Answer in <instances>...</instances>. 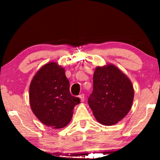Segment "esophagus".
<instances>
[{"mask_svg": "<svg viewBox=\"0 0 160 160\" xmlns=\"http://www.w3.org/2000/svg\"><path fill=\"white\" fill-rule=\"evenodd\" d=\"M79 97H80L81 102H84V100H85V94H80V95H79Z\"/></svg>", "mask_w": 160, "mask_h": 160, "instance_id": "obj_1", "label": "esophagus"}]
</instances>
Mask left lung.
Masks as SVG:
<instances>
[{
	"label": "left lung",
	"mask_w": 160,
	"mask_h": 160,
	"mask_svg": "<svg viewBox=\"0 0 160 160\" xmlns=\"http://www.w3.org/2000/svg\"><path fill=\"white\" fill-rule=\"evenodd\" d=\"M134 90L129 78L113 65L97 67L93 76V91L88 104L100 123H117L129 112Z\"/></svg>",
	"instance_id": "left-lung-1"
}]
</instances>
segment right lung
I'll use <instances>...</instances> for the list:
<instances>
[{"label":"right lung","mask_w":160,"mask_h":160,"mask_svg":"<svg viewBox=\"0 0 160 160\" xmlns=\"http://www.w3.org/2000/svg\"><path fill=\"white\" fill-rule=\"evenodd\" d=\"M29 102L40 121L53 128H61L71 120L74 107L80 99L70 94L65 70L51 62L42 66L32 79Z\"/></svg>","instance_id":"right-lung-1"}]
</instances>
